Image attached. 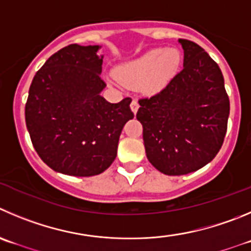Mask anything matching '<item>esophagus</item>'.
Wrapping results in <instances>:
<instances>
[{
  "label": "esophagus",
  "mask_w": 251,
  "mask_h": 251,
  "mask_svg": "<svg viewBox=\"0 0 251 251\" xmlns=\"http://www.w3.org/2000/svg\"><path fill=\"white\" fill-rule=\"evenodd\" d=\"M130 107H131V110H132V112H133V114H136V112H137V110H139V107H140V105H139V101H137L136 99H132V101H131V105H130Z\"/></svg>",
  "instance_id": "obj_1"
}]
</instances>
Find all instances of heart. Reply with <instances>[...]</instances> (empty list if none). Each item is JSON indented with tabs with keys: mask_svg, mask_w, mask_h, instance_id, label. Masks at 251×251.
I'll use <instances>...</instances> for the list:
<instances>
[{
	"mask_svg": "<svg viewBox=\"0 0 251 251\" xmlns=\"http://www.w3.org/2000/svg\"><path fill=\"white\" fill-rule=\"evenodd\" d=\"M181 53L175 48H154L136 59L120 65L115 75L121 83L135 86L144 83L147 90L162 88L178 69Z\"/></svg>",
	"mask_w": 251,
	"mask_h": 251,
	"instance_id": "obj_1",
	"label": "heart"
}]
</instances>
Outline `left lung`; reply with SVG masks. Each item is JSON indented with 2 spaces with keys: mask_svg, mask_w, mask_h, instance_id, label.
<instances>
[{
  "mask_svg": "<svg viewBox=\"0 0 251 251\" xmlns=\"http://www.w3.org/2000/svg\"><path fill=\"white\" fill-rule=\"evenodd\" d=\"M178 42L183 69L160 93L140 99L136 114L147 158L168 176L194 172L217 156L230 110L221 68L197 43Z\"/></svg>",
  "mask_w": 251,
  "mask_h": 251,
  "instance_id": "left-lung-1",
  "label": "left lung"
}]
</instances>
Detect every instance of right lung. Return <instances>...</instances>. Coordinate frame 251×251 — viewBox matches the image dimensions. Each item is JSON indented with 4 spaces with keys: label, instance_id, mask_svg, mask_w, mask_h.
<instances>
[{
    "label": "right lung",
    "instance_id": "obj_1",
    "mask_svg": "<svg viewBox=\"0 0 251 251\" xmlns=\"http://www.w3.org/2000/svg\"><path fill=\"white\" fill-rule=\"evenodd\" d=\"M99 46L70 44L36 73L25 102V125L39 157L63 175L90 177L110 167L121 131L133 118L130 98L118 104L106 86Z\"/></svg>",
    "mask_w": 251,
    "mask_h": 251
}]
</instances>
